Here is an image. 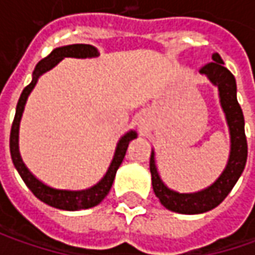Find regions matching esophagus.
<instances>
[{
    "mask_svg": "<svg viewBox=\"0 0 255 255\" xmlns=\"http://www.w3.org/2000/svg\"><path fill=\"white\" fill-rule=\"evenodd\" d=\"M140 123H142V125L144 123V118H143V119H140Z\"/></svg>",
    "mask_w": 255,
    "mask_h": 255,
    "instance_id": "obj_1",
    "label": "esophagus"
}]
</instances>
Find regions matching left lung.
Masks as SVG:
<instances>
[{
  "label": "left lung",
  "instance_id": "obj_1",
  "mask_svg": "<svg viewBox=\"0 0 255 255\" xmlns=\"http://www.w3.org/2000/svg\"><path fill=\"white\" fill-rule=\"evenodd\" d=\"M211 64H207L200 69L211 84L217 86L220 106L226 116V122L230 133V156L217 180L209 187L194 193H179L169 189L157 171L154 152L150 154V173H152V186L156 197L167 210L180 213V214H201L213 210L221 201L227 197L234 184L240 179L241 173L247 162V139L244 132V116L240 105L237 102V85L219 54L213 55Z\"/></svg>",
  "mask_w": 255,
  "mask_h": 255
}]
</instances>
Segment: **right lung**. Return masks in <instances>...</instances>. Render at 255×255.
Listing matches in <instances>:
<instances>
[{"mask_svg":"<svg viewBox=\"0 0 255 255\" xmlns=\"http://www.w3.org/2000/svg\"><path fill=\"white\" fill-rule=\"evenodd\" d=\"M96 56H99V51L92 45L74 44L55 48L46 58L41 59L36 64L34 74H32V81L21 93L18 105H16V111H15V118L14 122H12V128H11V136H9V150H11V157H12L15 169L19 173V176L22 177V180L28 186V189L34 193L35 197L44 201L45 204L55 207V209H59V210L78 211L98 206L111 190L115 176H116V171L119 169V166L122 164L129 143L137 137V133L134 130H129V132L125 133L116 144L112 162L109 164L105 176L96 184H93L92 187L85 189V190L54 189V187L42 183L39 179H36L29 171V169L25 166L24 160L21 157V153H19V142H18L19 140V123H21L22 113H24L25 103L28 101V96L32 92L38 79L45 72L55 68L64 58H96Z\"/></svg>","mask_w":255,"mask_h":255,"instance_id":"add662e5","label":"right lung"}]
</instances>
